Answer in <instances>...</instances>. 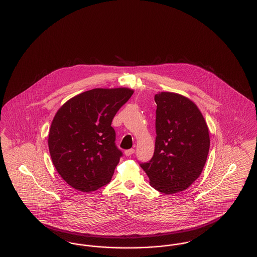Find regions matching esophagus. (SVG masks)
Wrapping results in <instances>:
<instances>
[{
	"mask_svg": "<svg viewBox=\"0 0 257 257\" xmlns=\"http://www.w3.org/2000/svg\"><path fill=\"white\" fill-rule=\"evenodd\" d=\"M135 153V150L134 149H130V150H127V151H125V156L126 157H131L133 154Z\"/></svg>",
	"mask_w": 257,
	"mask_h": 257,
	"instance_id": "34e87169",
	"label": "esophagus"
}]
</instances>
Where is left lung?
Masks as SVG:
<instances>
[{
  "instance_id": "obj_1",
  "label": "left lung",
  "mask_w": 257,
  "mask_h": 257,
  "mask_svg": "<svg viewBox=\"0 0 257 257\" xmlns=\"http://www.w3.org/2000/svg\"><path fill=\"white\" fill-rule=\"evenodd\" d=\"M155 100V153L140 165L153 188L170 195L187 190L201 174L209 152V131L193 100L171 92H159Z\"/></svg>"
}]
</instances>
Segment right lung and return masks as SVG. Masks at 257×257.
Masks as SVG:
<instances>
[{
    "label": "right lung",
    "mask_w": 257,
    "mask_h": 257,
    "mask_svg": "<svg viewBox=\"0 0 257 257\" xmlns=\"http://www.w3.org/2000/svg\"><path fill=\"white\" fill-rule=\"evenodd\" d=\"M133 93L129 88H97L68 99L57 111L49 151L60 177L73 189L89 193L110 182L122 156L111 122Z\"/></svg>",
    "instance_id": "add662e5"
}]
</instances>
